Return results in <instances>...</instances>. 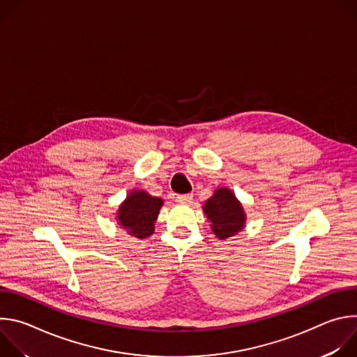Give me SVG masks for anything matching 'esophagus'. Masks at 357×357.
<instances>
[{"label":"esophagus","instance_id":"34e87169","mask_svg":"<svg viewBox=\"0 0 357 357\" xmlns=\"http://www.w3.org/2000/svg\"><path fill=\"white\" fill-rule=\"evenodd\" d=\"M193 199L192 193H186V195H178L176 196V202L178 203H182V205H185V203H190Z\"/></svg>","mask_w":357,"mask_h":357}]
</instances>
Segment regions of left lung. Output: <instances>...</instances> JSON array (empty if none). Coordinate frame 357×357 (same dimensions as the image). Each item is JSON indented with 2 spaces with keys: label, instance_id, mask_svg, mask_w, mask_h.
I'll use <instances>...</instances> for the list:
<instances>
[{
  "label": "left lung",
  "instance_id": "left-lung-1",
  "mask_svg": "<svg viewBox=\"0 0 357 357\" xmlns=\"http://www.w3.org/2000/svg\"><path fill=\"white\" fill-rule=\"evenodd\" d=\"M203 213L211 222L213 234L220 238H229L245 227V212L231 189L220 186L203 203Z\"/></svg>",
  "mask_w": 357,
  "mask_h": 357
}]
</instances>
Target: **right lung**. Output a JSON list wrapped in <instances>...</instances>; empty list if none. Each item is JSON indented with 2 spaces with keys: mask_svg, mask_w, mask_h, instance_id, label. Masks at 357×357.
<instances>
[{
  "mask_svg": "<svg viewBox=\"0 0 357 357\" xmlns=\"http://www.w3.org/2000/svg\"><path fill=\"white\" fill-rule=\"evenodd\" d=\"M162 205L161 197L151 196L144 189H132L117 209V225L132 237H149L154 233Z\"/></svg>",
  "mask_w": 357,
  "mask_h": 357,
  "instance_id": "1",
  "label": "right lung"
}]
</instances>
